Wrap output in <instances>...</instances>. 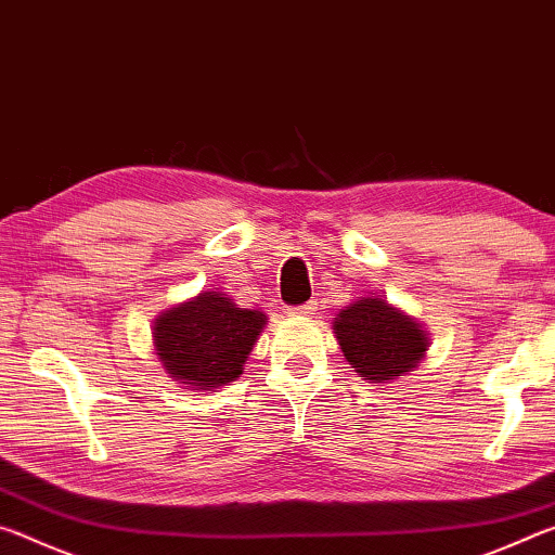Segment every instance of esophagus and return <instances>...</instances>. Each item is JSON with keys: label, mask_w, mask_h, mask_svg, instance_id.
Wrapping results in <instances>:
<instances>
[{"label": "esophagus", "mask_w": 555, "mask_h": 555, "mask_svg": "<svg viewBox=\"0 0 555 555\" xmlns=\"http://www.w3.org/2000/svg\"><path fill=\"white\" fill-rule=\"evenodd\" d=\"M286 311H288V315H313L318 311V304L315 300H308V304L291 306V308H286Z\"/></svg>", "instance_id": "esophagus-1"}]
</instances>
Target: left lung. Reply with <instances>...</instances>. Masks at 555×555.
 <instances>
[{
    "label": "left lung",
    "mask_w": 555,
    "mask_h": 555,
    "mask_svg": "<svg viewBox=\"0 0 555 555\" xmlns=\"http://www.w3.org/2000/svg\"><path fill=\"white\" fill-rule=\"evenodd\" d=\"M333 331L345 360L374 384L411 372L428 347L421 325L382 298L354 300L335 318Z\"/></svg>",
    "instance_id": "left-lung-1"
}]
</instances>
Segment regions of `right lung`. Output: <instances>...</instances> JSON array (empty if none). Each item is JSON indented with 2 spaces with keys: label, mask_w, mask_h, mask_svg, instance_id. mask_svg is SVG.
<instances>
[{
  "label": "right lung",
  "mask_w": 555,
  "mask_h": 555,
  "mask_svg": "<svg viewBox=\"0 0 555 555\" xmlns=\"http://www.w3.org/2000/svg\"><path fill=\"white\" fill-rule=\"evenodd\" d=\"M264 325L261 311L237 308L220 291H205L156 318V354L176 382L212 391L240 377Z\"/></svg>",
  "instance_id": "add662e5"
}]
</instances>
